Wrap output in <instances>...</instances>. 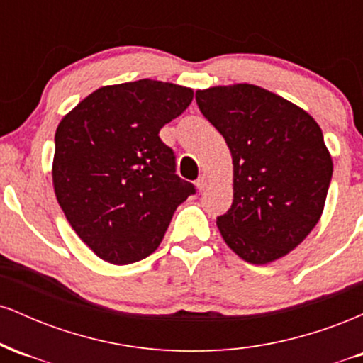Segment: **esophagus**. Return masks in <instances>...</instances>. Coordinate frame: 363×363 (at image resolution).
Instances as JSON below:
<instances>
[{
	"mask_svg": "<svg viewBox=\"0 0 363 363\" xmlns=\"http://www.w3.org/2000/svg\"><path fill=\"white\" fill-rule=\"evenodd\" d=\"M196 187H198L199 191H205L208 187V177L206 176H199L198 181H196Z\"/></svg>",
	"mask_w": 363,
	"mask_h": 363,
	"instance_id": "34e87169",
	"label": "esophagus"
}]
</instances>
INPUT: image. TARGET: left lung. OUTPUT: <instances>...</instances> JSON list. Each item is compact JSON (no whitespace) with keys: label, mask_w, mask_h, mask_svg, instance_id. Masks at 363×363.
<instances>
[{"label":"left lung","mask_w":363,"mask_h":363,"mask_svg":"<svg viewBox=\"0 0 363 363\" xmlns=\"http://www.w3.org/2000/svg\"><path fill=\"white\" fill-rule=\"evenodd\" d=\"M234 164V201L216 218L223 240L251 264L294 251L323 215L333 160L323 131L298 106L249 83L196 91Z\"/></svg>","instance_id":"1"}]
</instances>
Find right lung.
Returning <instances> with one entry per match:
<instances>
[{"label": "right lung", "mask_w": 363, "mask_h": 363, "mask_svg": "<svg viewBox=\"0 0 363 363\" xmlns=\"http://www.w3.org/2000/svg\"><path fill=\"white\" fill-rule=\"evenodd\" d=\"M193 95L187 86L145 78L91 91L61 119L54 193L73 230L101 259H145L160 245L177 206L194 194L158 136Z\"/></svg>", "instance_id": "add662e5"}]
</instances>
